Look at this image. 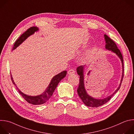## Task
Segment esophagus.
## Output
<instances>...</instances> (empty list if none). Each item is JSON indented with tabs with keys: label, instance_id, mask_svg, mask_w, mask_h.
Masks as SVG:
<instances>
[{
	"label": "esophagus",
	"instance_id": "obj_1",
	"mask_svg": "<svg viewBox=\"0 0 134 134\" xmlns=\"http://www.w3.org/2000/svg\"><path fill=\"white\" fill-rule=\"evenodd\" d=\"M75 70L74 69H70L68 71V75H71V74H75Z\"/></svg>",
	"mask_w": 134,
	"mask_h": 134
}]
</instances>
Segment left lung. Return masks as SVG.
Segmentation results:
<instances>
[{"instance_id":"1","label":"left lung","mask_w":134,"mask_h":134,"mask_svg":"<svg viewBox=\"0 0 134 134\" xmlns=\"http://www.w3.org/2000/svg\"><path fill=\"white\" fill-rule=\"evenodd\" d=\"M104 39L105 41V49L111 51L112 52L115 53L121 60V64H122V76H121V79L120 81V83L119 84V86L117 88V89L114 91L112 94H111L109 96L104 98V99H95L90 95H89L85 89V85H84V69H85V66H80L78 67L76 69L77 70V74L80 76V83L79 86L77 88V93L79 95L80 98L83 101V102L87 107H90L92 108H97L101 105H102L106 103L107 102H108L110 99L112 98L113 95L116 94L118 91L119 90L121 84L122 83V79L124 77V60L122 58V55L121 53V52L120 50L118 49L116 43L114 42L111 40L110 38L107 35L104 34Z\"/></svg>"}]
</instances>
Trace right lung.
<instances>
[{
    "label": "right lung",
    "mask_w": 134,
    "mask_h": 134,
    "mask_svg": "<svg viewBox=\"0 0 134 134\" xmlns=\"http://www.w3.org/2000/svg\"><path fill=\"white\" fill-rule=\"evenodd\" d=\"M39 31V28L36 26H33L29 28L27 31H26L23 34L21 35V36L18 38L15 42L14 47L13 48V50H14L16 49L20 44H21L26 39H27L30 36L34 34L35 32H37ZM67 71L64 70L62 71L61 72L58 74L57 75L53 76L52 80H51L50 83H49L48 86L44 91L43 93L41 94L40 95H36V96H31V95H28L24 93H23L20 89H19L17 85H16L15 83L14 82L13 79L12 77V75L11 74V79L13 82L14 85H15L16 88H17L19 93L23 97V98L29 103L33 104V105H40L46 103L52 95L53 92L54 91L55 89L56 88L57 85L59 84V83L63 80L66 75Z\"/></svg>",
    "instance_id": "obj_1"
}]
</instances>
